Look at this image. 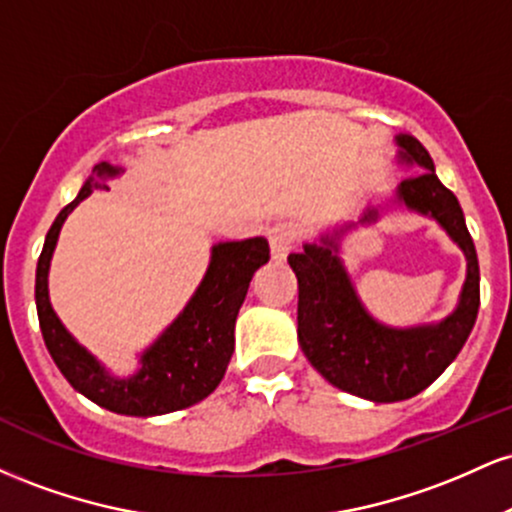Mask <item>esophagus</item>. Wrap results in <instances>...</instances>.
Segmentation results:
<instances>
[{"mask_svg": "<svg viewBox=\"0 0 512 512\" xmlns=\"http://www.w3.org/2000/svg\"><path fill=\"white\" fill-rule=\"evenodd\" d=\"M269 236V245H272V257L276 262H284L286 255L293 250L298 240V231L293 223H274L272 228L267 231Z\"/></svg>", "mask_w": 512, "mask_h": 512, "instance_id": "34e87169", "label": "esophagus"}]
</instances>
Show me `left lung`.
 <instances>
[{
	"label": "left lung",
	"mask_w": 512,
	"mask_h": 512,
	"mask_svg": "<svg viewBox=\"0 0 512 512\" xmlns=\"http://www.w3.org/2000/svg\"><path fill=\"white\" fill-rule=\"evenodd\" d=\"M404 161L419 163L402 180L397 197L409 209L433 216L467 255V281L457 310L436 327L387 330L358 303L337 260V245H305L291 252L298 279V342L317 373L339 390L370 399L399 402L426 390L455 361L479 313V260L457 197L438 180L433 158L414 137H399ZM375 219L368 211L363 221Z\"/></svg>",
	"instance_id": "8db88e82"
}]
</instances>
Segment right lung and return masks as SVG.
<instances>
[{"mask_svg": "<svg viewBox=\"0 0 512 512\" xmlns=\"http://www.w3.org/2000/svg\"><path fill=\"white\" fill-rule=\"evenodd\" d=\"M115 168L96 166V178H88L74 202H69L52 221L43 252L35 269V305L40 332L52 361L74 390L117 414L158 416L178 411L209 397L221 383L233 349H236V317L245 301L250 279L269 262V243L248 238L240 243H219L211 264L192 301L142 358V370L129 380H113L98 361L69 337L57 320L48 298V269L57 236L67 214L81 199L96 190H108L98 178L113 175Z\"/></svg>", "mask_w": 512, "mask_h": 512, "instance_id": "add662e5", "label": "right lung"}]
</instances>
